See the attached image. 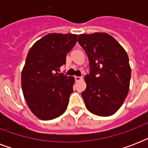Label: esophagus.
<instances>
[{
    "label": "esophagus",
    "instance_id": "esophagus-1",
    "mask_svg": "<svg viewBox=\"0 0 148 148\" xmlns=\"http://www.w3.org/2000/svg\"><path fill=\"white\" fill-rule=\"evenodd\" d=\"M74 79H75V81H79L82 80V77H78V76H75L74 77Z\"/></svg>",
    "mask_w": 148,
    "mask_h": 148
}]
</instances>
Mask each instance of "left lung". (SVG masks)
<instances>
[{"label": "left lung", "instance_id": "8db88e82", "mask_svg": "<svg viewBox=\"0 0 148 148\" xmlns=\"http://www.w3.org/2000/svg\"><path fill=\"white\" fill-rule=\"evenodd\" d=\"M78 43L90 63V73L81 93L86 108L94 114L108 117L117 111L128 94L131 70L125 50L106 33L80 34Z\"/></svg>", "mask_w": 148, "mask_h": 148}]
</instances>
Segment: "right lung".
<instances>
[{
    "mask_svg": "<svg viewBox=\"0 0 148 148\" xmlns=\"http://www.w3.org/2000/svg\"><path fill=\"white\" fill-rule=\"evenodd\" d=\"M77 39V34H49L27 53L21 74L22 90L29 108L39 119H54L67 109L74 78L58 71Z\"/></svg>",
    "mask_w": 148,
    "mask_h": 148,
    "instance_id": "1",
    "label": "right lung"
}]
</instances>
